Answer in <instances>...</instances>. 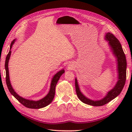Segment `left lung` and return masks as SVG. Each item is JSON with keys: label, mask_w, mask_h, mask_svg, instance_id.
Returning <instances> with one entry per match:
<instances>
[{"label": "left lung", "mask_w": 132, "mask_h": 132, "mask_svg": "<svg viewBox=\"0 0 132 132\" xmlns=\"http://www.w3.org/2000/svg\"><path fill=\"white\" fill-rule=\"evenodd\" d=\"M105 39L109 41V45L111 47L113 54L117 58L118 81L115 86L109 91L105 97L102 100H98V101H93L85 97L81 93L79 85H78L77 79H75L76 91L78 98L84 103L95 106L104 105L110 102L111 100L114 99L118 95H119L123 90L126 79V59L121 44L115 35L110 32L106 33L105 35Z\"/></svg>", "instance_id": "8db88e82"}]
</instances>
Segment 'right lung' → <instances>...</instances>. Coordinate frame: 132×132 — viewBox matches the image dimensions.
Returning <instances> with one entry per match:
<instances>
[{
    "label": "right lung",
    "mask_w": 132,
    "mask_h": 132,
    "mask_svg": "<svg viewBox=\"0 0 132 132\" xmlns=\"http://www.w3.org/2000/svg\"><path fill=\"white\" fill-rule=\"evenodd\" d=\"M15 41V39L13 40L12 41V44L10 45V50L12 49V47L13 46V44H14ZM8 53V54L6 56V61H5V69H6V84H7V88L9 90L10 93L14 96V97L16 98V99L19 101L21 104H23L24 106H25L27 108H31V109H39L44 108V107L48 105L49 104L51 103V102L53 100V98L55 97V87L56 85L57 82L59 80L60 77L64 73V70H61V71H58V72L52 78V81H51V88L50 92L46 95L45 97L42 98V99L39 100V101H32V100H29L24 98L23 97H20L15 92L14 90H13L12 85L10 84V79H9V69H8V63L9 61L11 52L12 51H10Z\"/></svg>",
    "instance_id": "1"
}]
</instances>
